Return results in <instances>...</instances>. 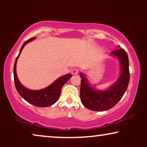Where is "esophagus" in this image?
Wrapping results in <instances>:
<instances>
[{
    "label": "esophagus",
    "mask_w": 147,
    "mask_h": 147,
    "mask_svg": "<svg viewBox=\"0 0 147 147\" xmlns=\"http://www.w3.org/2000/svg\"><path fill=\"white\" fill-rule=\"evenodd\" d=\"M78 72H79V70L77 68H74L71 70V74H73V75H76V74H78Z\"/></svg>",
    "instance_id": "obj_1"
}]
</instances>
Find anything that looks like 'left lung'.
<instances>
[{"label":"left lung","mask_w":147,"mask_h":147,"mask_svg":"<svg viewBox=\"0 0 147 147\" xmlns=\"http://www.w3.org/2000/svg\"><path fill=\"white\" fill-rule=\"evenodd\" d=\"M110 55L117 57L121 71L119 78L114 84L106 90H97L92 88L82 73L80 87V99L83 105L93 111H105L113 108L125 93L130 80L129 61L128 55L123 49L111 52Z\"/></svg>","instance_id":"obj_1"}]
</instances>
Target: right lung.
<instances>
[{
  "instance_id": "1",
  "label": "right lung",
  "mask_w": 147,
  "mask_h": 147,
  "mask_svg": "<svg viewBox=\"0 0 147 147\" xmlns=\"http://www.w3.org/2000/svg\"><path fill=\"white\" fill-rule=\"evenodd\" d=\"M34 39H35V37H32L26 41L20 49V52L17 57L16 58L15 65H14V80H15L16 89L24 100L31 104L32 105L37 106V107H48V106L53 105L57 101L61 94L62 87L69 80V78L71 77V75L70 74H67L65 76H61L48 87L39 90H29L22 85L18 79L17 71H16L17 61L25 45Z\"/></svg>"
}]
</instances>
